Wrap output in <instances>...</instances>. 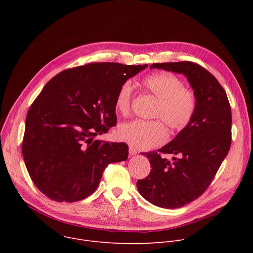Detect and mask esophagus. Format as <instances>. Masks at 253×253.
<instances>
[{"mask_svg":"<svg viewBox=\"0 0 253 253\" xmlns=\"http://www.w3.org/2000/svg\"><path fill=\"white\" fill-rule=\"evenodd\" d=\"M136 154H137V150H136L134 147L130 146V147H129V155H130V156H134V155H136Z\"/></svg>","mask_w":253,"mask_h":253,"instance_id":"esophagus-1","label":"esophagus"}]
</instances>
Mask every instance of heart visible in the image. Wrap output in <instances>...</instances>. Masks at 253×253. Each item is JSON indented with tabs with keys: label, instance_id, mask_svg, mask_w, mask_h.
I'll return each instance as SVG.
<instances>
[{
	"label": "heart",
	"instance_id": "obj_1",
	"mask_svg": "<svg viewBox=\"0 0 253 253\" xmlns=\"http://www.w3.org/2000/svg\"><path fill=\"white\" fill-rule=\"evenodd\" d=\"M143 87L152 94L158 103L154 117L161 118L171 130H182L191 121L195 109L196 98L191 90L185 89L183 82L177 76L161 72L146 77ZM133 97V86L130 81L123 83L115 97V108L120 114L130 110ZM118 136L138 149H149L160 145L167 139V131L158 120H132L120 125Z\"/></svg>",
	"mask_w": 253,
	"mask_h": 253
}]
</instances>
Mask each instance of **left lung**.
<instances>
[{
  "mask_svg": "<svg viewBox=\"0 0 253 253\" xmlns=\"http://www.w3.org/2000/svg\"><path fill=\"white\" fill-rule=\"evenodd\" d=\"M183 74L196 98L190 123L159 152L143 153L151 164L149 175L137 181L139 193L158 207L175 209L197 199L207 189L231 144V109L227 95L207 70L192 62L156 63L150 69Z\"/></svg>",
  "mask_w": 253,
  "mask_h": 253,
  "instance_id": "1",
  "label": "left lung"
}]
</instances>
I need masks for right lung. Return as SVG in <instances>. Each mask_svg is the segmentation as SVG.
<instances>
[{
    "label": "right lung",
    "instance_id": "right-lung-1",
    "mask_svg": "<svg viewBox=\"0 0 253 253\" xmlns=\"http://www.w3.org/2000/svg\"><path fill=\"white\" fill-rule=\"evenodd\" d=\"M147 67L92 63L52 78L27 114L22 153L32 181L58 202H75L98 187L105 168L128 158L125 143L97 140L117 123L120 86Z\"/></svg>",
    "mask_w": 253,
    "mask_h": 253
}]
</instances>
